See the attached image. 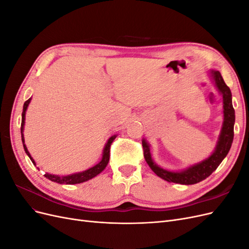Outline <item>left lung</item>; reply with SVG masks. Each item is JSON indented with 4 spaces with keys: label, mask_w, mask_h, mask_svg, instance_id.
<instances>
[{
    "label": "left lung",
    "mask_w": 249,
    "mask_h": 249,
    "mask_svg": "<svg viewBox=\"0 0 249 249\" xmlns=\"http://www.w3.org/2000/svg\"><path fill=\"white\" fill-rule=\"evenodd\" d=\"M209 77L214 83L218 92L222 96V109H223V123L222 127L218 137L217 143L214 152L211 154L205 160L198 163L190 165L183 170L173 171L165 169L159 165L156 164L152 158L150 153L149 143L143 138L142 146L144 159L148 166L150 167L156 175L167 180L169 183H176L180 185H193L201 182L209 176L212 175V172L216 170L219 166L227 155L229 154L231 143L233 140V124H235V110L231 103V89L225 84L221 73L218 71L211 70L209 71Z\"/></svg>",
    "instance_id": "obj_1"
}]
</instances>
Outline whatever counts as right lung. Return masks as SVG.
<instances>
[{
  "mask_svg": "<svg viewBox=\"0 0 249 249\" xmlns=\"http://www.w3.org/2000/svg\"><path fill=\"white\" fill-rule=\"evenodd\" d=\"M30 102H31V99H29L28 101L25 102L24 104V108H22V113H21V125H20V133H21V141H22V145H24V149L26 154L28 155V157L30 158V160L32 161V163L36 166V163L34 161L33 158L30 155L29 150L25 144V137H24V127H25V119H26V111L28 109V106ZM116 138V135H113L111 136L106 144L104 146L103 149V157H102V160L97 163L96 165H94L93 167H90L84 171H81V172H77V173H71V175H67V176H57V175H52V173L47 172L44 177L47 178H49L52 182H56L58 184H66V185H73V184H80V183H84L86 180H89L93 178L94 177H96L97 175H100V173L106 168V166L108 165L109 159H110V146H111V143L113 142Z\"/></svg>",
  "mask_w": 249,
  "mask_h": 249,
  "instance_id": "obj_1",
  "label": "right lung"
}]
</instances>
